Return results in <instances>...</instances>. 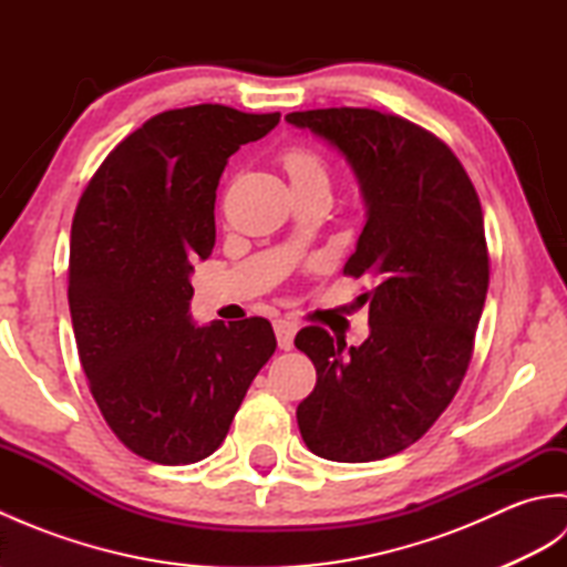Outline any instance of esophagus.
<instances>
[{"label":"esophagus","instance_id":"obj_1","mask_svg":"<svg viewBox=\"0 0 567 567\" xmlns=\"http://www.w3.org/2000/svg\"><path fill=\"white\" fill-rule=\"evenodd\" d=\"M295 333H297V323L290 319H277L275 321V336H277V346L280 351H290L295 346Z\"/></svg>","mask_w":567,"mask_h":567}]
</instances>
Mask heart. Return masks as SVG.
Masks as SVG:
<instances>
[{
  "label": "heart",
  "mask_w": 567,
  "mask_h": 567,
  "mask_svg": "<svg viewBox=\"0 0 567 567\" xmlns=\"http://www.w3.org/2000/svg\"><path fill=\"white\" fill-rule=\"evenodd\" d=\"M282 163H285L287 175H290V179H292V185L307 183V179H327L329 183L327 163H323L317 153H311L307 148L287 151Z\"/></svg>",
  "instance_id": "1"
}]
</instances>
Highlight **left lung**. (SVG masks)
Returning a JSON list of instances; mask_svg holds the SVG:
<instances>
[{"label":"left lung","mask_w":567,"mask_h":567,"mask_svg":"<svg viewBox=\"0 0 567 567\" xmlns=\"http://www.w3.org/2000/svg\"><path fill=\"white\" fill-rule=\"evenodd\" d=\"M285 122L351 165L365 226L343 272L375 282L368 341L297 333L317 368L299 433L327 461H380L424 436L465 378L489 285L483 207L453 151L406 118L341 106Z\"/></svg>","instance_id":"obj_1"}]
</instances>
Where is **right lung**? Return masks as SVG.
<instances>
[{"label": "right lung", "instance_id": "obj_1", "mask_svg": "<svg viewBox=\"0 0 567 567\" xmlns=\"http://www.w3.org/2000/svg\"><path fill=\"white\" fill-rule=\"evenodd\" d=\"M280 114L224 104L163 112L126 136L72 216L68 302L78 353L106 424L153 463L212 455L275 353L268 319L197 327L195 260L212 256L228 158Z\"/></svg>", "mask_w": 567, "mask_h": 567}]
</instances>
